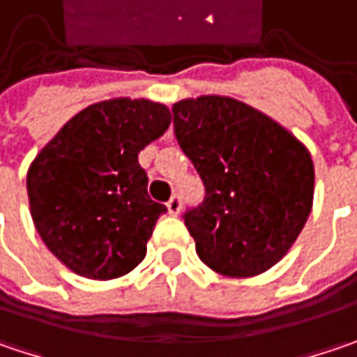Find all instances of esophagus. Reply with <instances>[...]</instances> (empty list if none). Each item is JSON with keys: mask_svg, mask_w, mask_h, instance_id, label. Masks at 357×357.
I'll return each mask as SVG.
<instances>
[{"mask_svg": "<svg viewBox=\"0 0 357 357\" xmlns=\"http://www.w3.org/2000/svg\"><path fill=\"white\" fill-rule=\"evenodd\" d=\"M167 212L172 216H178L179 212H181V198L179 196H172V199L167 202Z\"/></svg>", "mask_w": 357, "mask_h": 357, "instance_id": "34e87169", "label": "esophagus"}]
</instances>
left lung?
<instances>
[{
    "label": "left lung",
    "mask_w": 357,
    "mask_h": 357,
    "mask_svg": "<svg viewBox=\"0 0 357 357\" xmlns=\"http://www.w3.org/2000/svg\"><path fill=\"white\" fill-rule=\"evenodd\" d=\"M179 147L206 185L183 220L199 261L214 273L257 277L301 234L315 192L309 149L255 107L220 95L174 105Z\"/></svg>",
    "instance_id": "obj_1"
}]
</instances>
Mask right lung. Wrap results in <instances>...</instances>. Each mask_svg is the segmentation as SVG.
<instances>
[{
    "label": "right lung",
    "mask_w": 357,
    "mask_h": 357,
    "mask_svg": "<svg viewBox=\"0 0 357 357\" xmlns=\"http://www.w3.org/2000/svg\"><path fill=\"white\" fill-rule=\"evenodd\" d=\"M169 123L161 102L100 100L76 113L33 158L26 179L33 226L66 268L111 281L145 259L165 206L149 198L137 155Z\"/></svg>",
    "instance_id": "right-lung-1"
}]
</instances>
